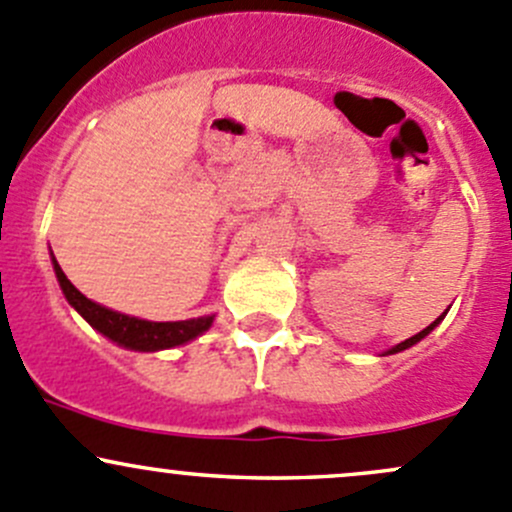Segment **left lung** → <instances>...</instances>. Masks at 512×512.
<instances>
[{"instance_id":"1","label":"left lung","mask_w":512,"mask_h":512,"mask_svg":"<svg viewBox=\"0 0 512 512\" xmlns=\"http://www.w3.org/2000/svg\"><path fill=\"white\" fill-rule=\"evenodd\" d=\"M443 317H446V312H443L441 314V317H438L436 319V322H431V324H428V327L426 329H421V332H418V334H414V337H409V339H406V342H401V344H396V347H391L389 349V352H384V356L386 354H399V352H404V349H411V347H414V344H418V342H421V339H426L428 337V334H431L433 332V329H436L438 327V322H441V319Z\"/></svg>"}]
</instances>
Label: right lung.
I'll list each match as a JSON object with an SVG mask.
<instances>
[{
    "instance_id": "1",
    "label": "right lung",
    "mask_w": 512,
    "mask_h": 512,
    "mask_svg": "<svg viewBox=\"0 0 512 512\" xmlns=\"http://www.w3.org/2000/svg\"><path fill=\"white\" fill-rule=\"evenodd\" d=\"M51 265H54L56 280H59L61 292H64L66 302L96 329L103 337L111 339L113 344L123 349H133V352H163V349L183 347V344L193 342L195 337L208 332L215 322V314L198 319H183V322H148V319L131 317V314L113 312V309L103 307L94 302L86 294L69 282L64 270L59 267L56 257L51 255Z\"/></svg>"
}]
</instances>
